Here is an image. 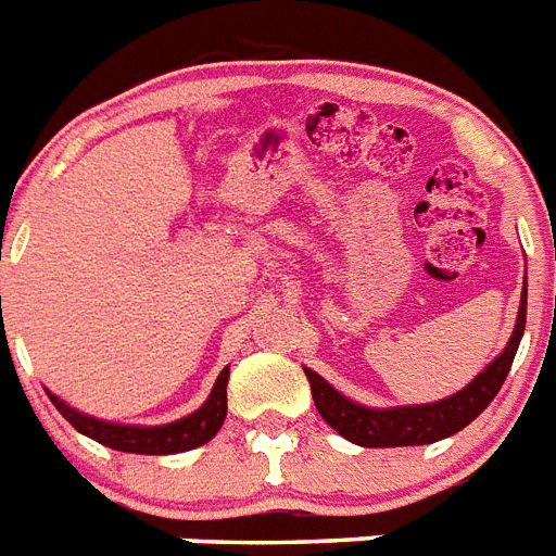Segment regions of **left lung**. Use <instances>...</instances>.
<instances>
[{"mask_svg": "<svg viewBox=\"0 0 556 556\" xmlns=\"http://www.w3.org/2000/svg\"><path fill=\"white\" fill-rule=\"evenodd\" d=\"M526 330V286L520 293V311H517V325L511 330V339L503 348V353L494 358L483 372H478L464 390H458L450 399L432 401V404H409V407H387L372 409L350 401L336 387L321 379L319 372L305 367V376L311 381V395L316 401V409L350 444L358 446H421L435 444L441 438H450L478 418L483 409L492 404V399L501 393L506 381L515 353L520 348Z\"/></svg>", "mask_w": 556, "mask_h": 556, "instance_id": "1", "label": "left lung"}]
</instances>
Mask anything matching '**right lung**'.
<instances>
[{"instance_id":"1","label":"right lung","mask_w":556,"mask_h":556,"mask_svg":"<svg viewBox=\"0 0 556 556\" xmlns=\"http://www.w3.org/2000/svg\"><path fill=\"white\" fill-rule=\"evenodd\" d=\"M226 384L228 367H223V372L217 376V381H214V390L206 399V404L200 409H194L191 415H186V418H180V421L163 424V427H129V424L101 421V418H92V415H84L78 413V409H73L70 404H64L59 395L48 393V399L53 401L55 409H59L81 435L92 438V441L110 446V450L135 452V455H175V452L203 446L206 441H212V438L217 435V429L226 421L228 409Z\"/></svg>"}]
</instances>
